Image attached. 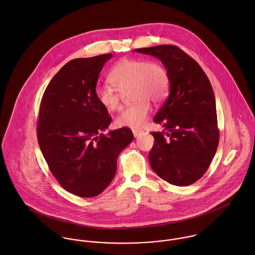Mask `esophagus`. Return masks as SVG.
<instances>
[{
    "label": "esophagus",
    "instance_id": "esophagus-1",
    "mask_svg": "<svg viewBox=\"0 0 255 255\" xmlns=\"http://www.w3.org/2000/svg\"><path fill=\"white\" fill-rule=\"evenodd\" d=\"M141 132H142V131H141V130H139V129H135V128H133V129H132V133H133L134 137H137Z\"/></svg>",
    "mask_w": 255,
    "mask_h": 255
}]
</instances>
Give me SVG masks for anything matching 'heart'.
Masks as SVG:
<instances>
[{
    "label": "heart",
    "instance_id": "heart-1",
    "mask_svg": "<svg viewBox=\"0 0 255 255\" xmlns=\"http://www.w3.org/2000/svg\"><path fill=\"white\" fill-rule=\"evenodd\" d=\"M108 82L113 87H96L97 101L109 112L119 111L121 98L117 91L130 89V99L134 103L124 110L115 122L118 127L132 128L145 124L151 110L149 102H162L170 88V77L163 65L135 58L120 60L110 71Z\"/></svg>",
    "mask_w": 255,
    "mask_h": 255
}]
</instances>
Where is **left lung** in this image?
<instances>
[{
  "mask_svg": "<svg viewBox=\"0 0 255 255\" xmlns=\"http://www.w3.org/2000/svg\"><path fill=\"white\" fill-rule=\"evenodd\" d=\"M134 52L159 59L170 77V93L154 117L164 132H152L153 171L164 181L185 186L198 181L212 162L219 143L216 101L201 67L177 46L160 45Z\"/></svg>",
  "mask_w": 255,
  "mask_h": 255,
  "instance_id": "left-lung-1",
  "label": "left lung"
}]
</instances>
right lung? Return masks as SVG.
<instances>
[{
	"label": "right lung",
	"mask_w": 255,
	"mask_h": 255,
	"mask_svg": "<svg viewBox=\"0 0 255 255\" xmlns=\"http://www.w3.org/2000/svg\"><path fill=\"white\" fill-rule=\"evenodd\" d=\"M112 54L74 59L48 84L40 105L37 138L49 169L69 192L100 194L114 179L119 154L132 139L128 128L101 133L112 118L95 89Z\"/></svg>",
	"instance_id": "1"
}]
</instances>
